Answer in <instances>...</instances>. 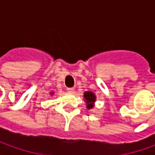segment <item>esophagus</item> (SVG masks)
<instances>
[{
  "mask_svg": "<svg viewBox=\"0 0 155 155\" xmlns=\"http://www.w3.org/2000/svg\"><path fill=\"white\" fill-rule=\"evenodd\" d=\"M67 91L70 93H72V92H74V88H67Z\"/></svg>",
  "mask_w": 155,
  "mask_h": 155,
  "instance_id": "34e87169",
  "label": "esophagus"
}]
</instances>
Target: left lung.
<instances>
[{
    "label": "left lung",
    "instance_id": "obj_1",
    "mask_svg": "<svg viewBox=\"0 0 155 155\" xmlns=\"http://www.w3.org/2000/svg\"><path fill=\"white\" fill-rule=\"evenodd\" d=\"M84 97L85 99L87 109L91 110L94 107V103L96 102V96L91 91H86L84 94Z\"/></svg>",
    "mask_w": 155,
    "mask_h": 155
}]
</instances>
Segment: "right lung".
Listing matches in <instances>:
<instances>
[{"label":"right lung","mask_w":155,"mask_h":155,"mask_svg":"<svg viewBox=\"0 0 155 155\" xmlns=\"http://www.w3.org/2000/svg\"><path fill=\"white\" fill-rule=\"evenodd\" d=\"M50 94H51V95H52V94H53V92H51Z\"/></svg>","instance_id":"right-lung-1"}]
</instances>
